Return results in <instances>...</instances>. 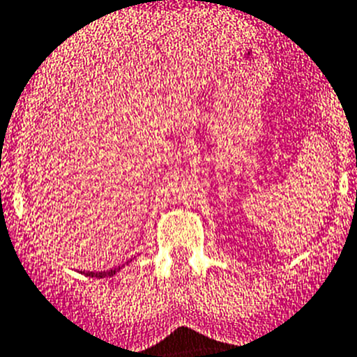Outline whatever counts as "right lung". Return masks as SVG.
<instances>
[{
	"mask_svg": "<svg viewBox=\"0 0 357 357\" xmlns=\"http://www.w3.org/2000/svg\"><path fill=\"white\" fill-rule=\"evenodd\" d=\"M97 275H98V277H102V275H104V273H97ZM91 277H93V273H91Z\"/></svg>",
	"mask_w": 357,
	"mask_h": 357,
	"instance_id": "right-lung-1",
	"label": "right lung"
}]
</instances>
